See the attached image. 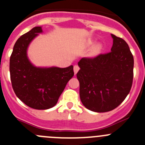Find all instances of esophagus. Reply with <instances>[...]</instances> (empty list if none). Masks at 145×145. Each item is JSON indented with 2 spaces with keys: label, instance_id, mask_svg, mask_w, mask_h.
Instances as JSON below:
<instances>
[{
  "label": "esophagus",
  "instance_id": "1",
  "mask_svg": "<svg viewBox=\"0 0 145 145\" xmlns=\"http://www.w3.org/2000/svg\"><path fill=\"white\" fill-rule=\"evenodd\" d=\"M79 66H77V65H75V66H74V74H77V72L79 71Z\"/></svg>",
  "mask_w": 145,
  "mask_h": 145
}]
</instances>
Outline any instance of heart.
Returning <instances> with one entry per match:
<instances>
[{
    "instance_id": "1",
    "label": "heart",
    "mask_w": 145,
    "mask_h": 145,
    "mask_svg": "<svg viewBox=\"0 0 145 145\" xmlns=\"http://www.w3.org/2000/svg\"><path fill=\"white\" fill-rule=\"evenodd\" d=\"M100 48H101V45H95V46H94L93 48H92V51H91V53H92V55L97 54V53H98L99 52H100Z\"/></svg>"
}]
</instances>
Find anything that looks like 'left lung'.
<instances>
[{
  "mask_svg": "<svg viewBox=\"0 0 145 145\" xmlns=\"http://www.w3.org/2000/svg\"><path fill=\"white\" fill-rule=\"evenodd\" d=\"M111 51L94 58H82L76 74L79 96L89 110L110 111L129 93L134 77V57L126 42L111 35Z\"/></svg>",
  "mask_w": 145,
  "mask_h": 145,
  "instance_id": "8db88e82",
  "label": "left lung"
}]
</instances>
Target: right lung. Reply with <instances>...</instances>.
<instances>
[{
    "mask_svg": "<svg viewBox=\"0 0 145 145\" xmlns=\"http://www.w3.org/2000/svg\"><path fill=\"white\" fill-rule=\"evenodd\" d=\"M41 27H35L22 35L16 42L10 57V76L16 95L27 106L45 110L56 105L68 82L74 76V66L37 68L27 56L29 44L38 33Z\"/></svg>",
    "mask_w": 145,
    "mask_h": 145,
    "instance_id": "1",
    "label": "right lung"
}]
</instances>
